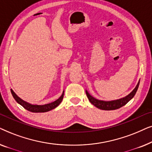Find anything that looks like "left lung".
<instances>
[{
  "mask_svg": "<svg viewBox=\"0 0 152 152\" xmlns=\"http://www.w3.org/2000/svg\"><path fill=\"white\" fill-rule=\"evenodd\" d=\"M139 83L140 82L138 83V84H137L136 88H135L134 89V91H133L132 93H130L127 96L124 97V98L117 99V100H114V101L106 102V101H102V100H99V99H95L93 97L91 96V95L89 94L87 91H86V93L87 97L88 98L89 101L91 102V103L94 105L95 107L98 108V109H102V110H107V111L115 110V109H120V107H123V106L125 105L129 101L131 100V99L134 97L135 94H136L137 90H138Z\"/></svg>",
  "mask_w": 152,
  "mask_h": 152,
  "instance_id": "left-lung-1",
  "label": "left lung"
}]
</instances>
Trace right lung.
<instances>
[{"mask_svg":"<svg viewBox=\"0 0 152 152\" xmlns=\"http://www.w3.org/2000/svg\"><path fill=\"white\" fill-rule=\"evenodd\" d=\"M11 93L12 94V96L14 97V98L15 99V100L17 102L22 106L24 109L28 110L29 111L33 112V113H43V112H47L50 111V110L55 109L57 107L58 105L61 102L62 99H63L64 97V93L61 95V96L59 97V99H57V100L53 102L44 105H32L30 104H29L26 102H25L18 97L17 95L15 94V93L12 91L11 89Z\"/></svg>","mask_w":152,"mask_h":152,"instance_id":"add662e5","label":"right lung"}]
</instances>
